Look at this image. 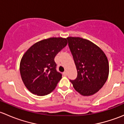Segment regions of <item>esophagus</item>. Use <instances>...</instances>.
Here are the masks:
<instances>
[{
  "label": "esophagus",
  "instance_id": "1",
  "mask_svg": "<svg viewBox=\"0 0 124 124\" xmlns=\"http://www.w3.org/2000/svg\"><path fill=\"white\" fill-rule=\"evenodd\" d=\"M63 76H66L67 75V71H64V72H63Z\"/></svg>",
  "mask_w": 124,
  "mask_h": 124
}]
</instances>
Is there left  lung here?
I'll return each mask as SVG.
<instances>
[{
  "label": "left lung",
  "instance_id": "1",
  "mask_svg": "<svg viewBox=\"0 0 124 124\" xmlns=\"http://www.w3.org/2000/svg\"><path fill=\"white\" fill-rule=\"evenodd\" d=\"M67 39L77 70V78L70 82L75 90L82 95H93L108 78V59L103 51L89 40L80 37Z\"/></svg>",
  "mask_w": 124,
  "mask_h": 124
}]
</instances>
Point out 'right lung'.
<instances>
[{
	"mask_svg": "<svg viewBox=\"0 0 124 124\" xmlns=\"http://www.w3.org/2000/svg\"><path fill=\"white\" fill-rule=\"evenodd\" d=\"M67 43L66 38H50L34 44L24 54L20 71L30 92L44 96L54 89L62 78V74L56 70L54 57Z\"/></svg>",
	"mask_w": 124,
	"mask_h": 124,
	"instance_id": "right-lung-1",
	"label": "right lung"
}]
</instances>
